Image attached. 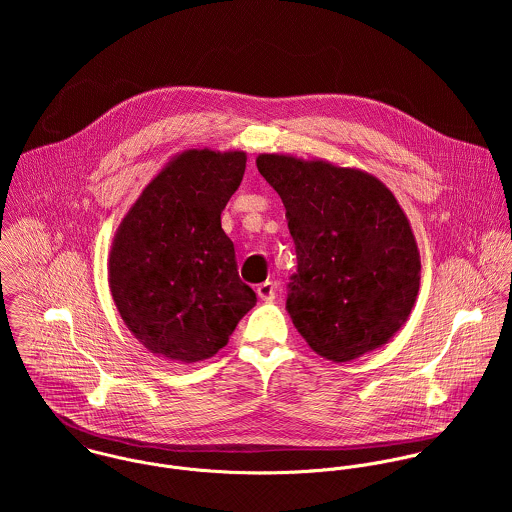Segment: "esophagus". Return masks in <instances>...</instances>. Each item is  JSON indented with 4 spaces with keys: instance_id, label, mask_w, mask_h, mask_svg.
Listing matches in <instances>:
<instances>
[{
    "instance_id": "1",
    "label": "esophagus",
    "mask_w": 512,
    "mask_h": 512,
    "mask_svg": "<svg viewBox=\"0 0 512 512\" xmlns=\"http://www.w3.org/2000/svg\"><path fill=\"white\" fill-rule=\"evenodd\" d=\"M276 292H278L276 282H264V284H260V286L256 288L258 297H260L262 301H266V303H270V301L276 299Z\"/></svg>"
}]
</instances>
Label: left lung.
Returning <instances> with one entry per match:
<instances>
[{
	"mask_svg": "<svg viewBox=\"0 0 512 512\" xmlns=\"http://www.w3.org/2000/svg\"><path fill=\"white\" fill-rule=\"evenodd\" d=\"M260 175L286 207L297 274L286 309L323 359L349 363L386 345L420 292V252L392 191L357 167L260 153Z\"/></svg>",
	"mask_w": 512,
	"mask_h": 512,
	"instance_id": "1",
	"label": "left lung"
}]
</instances>
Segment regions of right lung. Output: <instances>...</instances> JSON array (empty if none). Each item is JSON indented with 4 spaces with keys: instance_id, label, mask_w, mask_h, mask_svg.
<instances>
[{
    "instance_id": "obj_1",
    "label": "right lung",
    "mask_w": 512,
    "mask_h": 512,
    "mask_svg": "<svg viewBox=\"0 0 512 512\" xmlns=\"http://www.w3.org/2000/svg\"><path fill=\"white\" fill-rule=\"evenodd\" d=\"M244 169L246 151L185 149L116 228L110 293L130 333L157 357L183 365L215 357L256 305L220 226Z\"/></svg>"
}]
</instances>
